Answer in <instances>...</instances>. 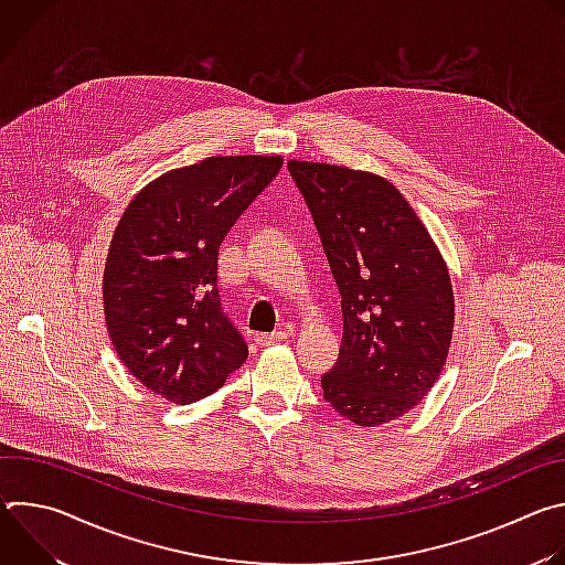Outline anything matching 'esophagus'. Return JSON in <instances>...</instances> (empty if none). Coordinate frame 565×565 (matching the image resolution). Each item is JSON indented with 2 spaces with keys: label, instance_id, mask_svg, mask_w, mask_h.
I'll list each match as a JSON object with an SVG mask.
<instances>
[{
  "label": "esophagus",
  "instance_id": "34e87169",
  "mask_svg": "<svg viewBox=\"0 0 565 565\" xmlns=\"http://www.w3.org/2000/svg\"><path fill=\"white\" fill-rule=\"evenodd\" d=\"M284 340H288V331H286V329H279V331H275V333H259V335L255 338V342H257L259 347H270V344L284 342Z\"/></svg>",
  "mask_w": 565,
  "mask_h": 565
}]
</instances>
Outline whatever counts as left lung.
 <instances>
[{"label":"left lung","instance_id":"1","mask_svg":"<svg viewBox=\"0 0 565 565\" xmlns=\"http://www.w3.org/2000/svg\"><path fill=\"white\" fill-rule=\"evenodd\" d=\"M342 295L344 333L321 375L329 405L360 427L412 412L447 360L454 292L429 232L388 181L290 160Z\"/></svg>","mask_w":565,"mask_h":565}]
</instances>
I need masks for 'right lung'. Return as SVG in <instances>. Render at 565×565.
Returning a JSON list of instances; mask_svg holds the SVG:
<instances>
[{"label":"right lung","mask_w":565,"mask_h":565,"mask_svg":"<svg viewBox=\"0 0 565 565\" xmlns=\"http://www.w3.org/2000/svg\"><path fill=\"white\" fill-rule=\"evenodd\" d=\"M281 166V156L205 158L151 181L118 221L107 329L129 373L177 405L214 393L248 358L221 303L218 246Z\"/></svg>","instance_id":"1"}]
</instances>
